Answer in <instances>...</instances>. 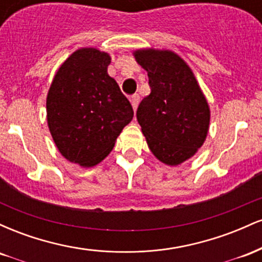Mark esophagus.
I'll list each match as a JSON object with an SVG mask.
<instances>
[{"mask_svg": "<svg viewBox=\"0 0 262 262\" xmlns=\"http://www.w3.org/2000/svg\"><path fill=\"white\" fill-rule=\"evenodd\" d=\"M129 100H130V103H132V106H133V110L135 112L138 108V104H139V100H140L139 95H133L130 98H129Z\"/></svg>", "mask_w": 262, "mask_h": 262, "instance_id": "esophagus-1", "label": "esophagus"}]
</instances>
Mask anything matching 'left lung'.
Here are the masks:
<instances>
[{
	"label": "left lung",
	"mask_w": 262,
	"mask_h": 262,
	"mask_svg": "<svg viewBox=\"0 0 262 262\" xmlns=\"http://www.w3.org/2000/svg\"><path fill=\"white\" fill-rule=\"evenodd\" d=\"M137 62L151 89L137 111V119L150 151L158 160L177 166L203 145L210 111L193 71L176 53L166 49H138Z\"/></svg>",
	"instance_id": "left-lung-1"
}]
</instances>
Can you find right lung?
Here are the masks:
<instances>
[{
  "instance_id": "add662e5",
  "label": "right lung",
  "mask_w": 262,
  "mask_h": 262,
  "mask_svg": "<svg viewBox=\"0 0 262 262\" xmlns=\"http://www.w3.org/2000/svg\"><path fill=\"white\" fill-rule=\"evenodd\" d=\"M108 53L81 48L60 65L47 96V121L66 160L92 167L112 151L134 112L107 73Z\"/></svg>"
}]
</instances>
